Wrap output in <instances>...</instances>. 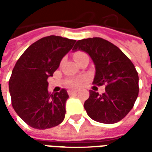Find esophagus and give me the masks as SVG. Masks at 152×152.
Returning <instances> with one entry per match:
<instances>
[{
  "label": "esophagus",
  "mask_w": 152,
  "mask_h": 152,
  "mask_svg": "<svg viewBox=\"0 0 152 152\" xmlns=\"http://www.w3.org/2000/svg\"><path fill=\"white\" fill-rule=\"evenodd\" d=\"M76 90H72V89H71V90H68V94L70 96H73V95H76Z\"/></svg>",
  "instance_id": "1"
}]
</instances>
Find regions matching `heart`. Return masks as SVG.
Instances as JSON below:
<instances>
[{
  "label": "heart",
  "mask_w": 152,
  "mask_h": 152,
  "mask_svg": "<svg viewBox=\"0 0 152 152\" xmlns=\"http://www.w3.org/2000/svg\"><path fill=\"white\" fill-rule=\"evenodd\" d=\"M84 54H86L85 53H83V52H77L74 54V58L75 60H77L78 58H80V56H82ZM83 83H84V79L83 78H78V79H74L72 80H70L69 82H68V86L71 87V88H78L80 86H81L83 85Z\"/></svg>",
  "instance_id": "obj_1"
}]
</instances>
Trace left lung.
Listing matches in <instances>:
<instances>
[{
	"instance_id": "1",
	"label": "left lung",
	"mask_w": 152,
	"mask_h": 152,
	"mask_svg": "<svg viewBox=\"0 0 152 152\" xmlns=\"http://www.w3.org/2000/svg\"><path fill=\"white\" fill-rule=\"evenodd\" d=\"M73 50L89 54L95 65L94 84L105 85V93L89 90L84 104L94 121L114 124L121 121L133 108L138 95V74L131 60L108 40L100 37L77 40Z\"/></svg>"
}]
</instances>
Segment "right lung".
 <instances>
[{
  "mask_svg": "<svg viewBox=\"0 0 152 152\" xmlns=\"http://www.w3.org/2000/svg\"><path fill=\"white\" fill-rule=\"evenodd\" d=\"M76 40L49 36L31 44L15 64L9 89L18 116L29 126L45 129L61 124L69 96L66 89L50 94L47 79L53 76Z\"/></svg>",
  "mask_w": 152,
  "mask_h": 152,
  "instance_id": "right-lung-1",
  "label": "right lung"
}]
</instances>
